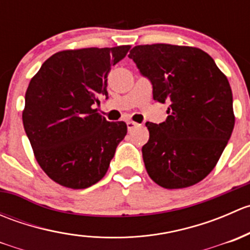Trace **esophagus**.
<instances>
[{
	"instance_id": "34e87169",
	"label": "esophagus",
	"mask_w": 250,
	"mask_h": 250,
	"mask_svg": "<svg viewBox=\"0 0 250 250\" xmlns=\"http://www.w3.org/2000/svg\"><path fill=\"white\" fill-rule=\"evenodd\" d=\"M127 127H128V130H133L134 129V128H137V127H139V125H138L137 122H133V121H128L127 122Z\"/></svg>"
}]
</instances>
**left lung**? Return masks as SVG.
Segmentation results:
<instances>
[{"instance_id":"obj_1","label":"left lung","mask_w":250,"mask_h":250,"mask_svg":"<svg viewBox=\"0 0 250 250\" xmlns=\"http://www.w3.org/2000/svg\"><path fill=\"white\" fill-rule=\"evenodd\" d=\"M128 57L152 83L153 100L169 103L160 125L146 122L143 158L150 178L165 188L203 180L232 134V90L213 58L196 47L135 46Z\"/></svg>"}]
</instances>
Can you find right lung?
<instances>
[{
  "mask_svg": "<svg viewBox=\"0 0 250 250\" xmlns=\"http://www.w3.org/2000/svg\"><path fill=\"white\" fill-rule=\"evenodd\" d=\"M129 48L62 50L30 81L22 125L37 163L59 185L85 188L102 180L127 134L125 122H109L93 105L107 98L111 66Z\"/></svg>",
  "mask_w": 250,
  "mask_h": 250,
  "instance_id": "obj_1",
  "label": "right lung"
}]
</instances>
